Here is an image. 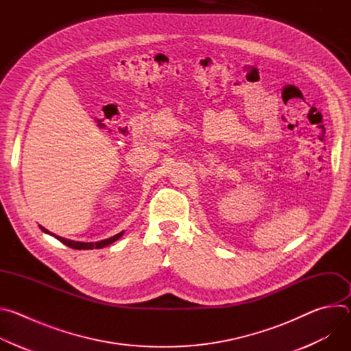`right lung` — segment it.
<instances>
[{
    "instance_id": "obj_1",
    "label": "right lung",
    "mask_w": 351,
    "mask_h": 351,
    "mask_svg": "<svg viewBox=\"0 0 351 351\" xmlns=\"http://www.w3.org/2000/svg\"><path fill=\"white\" fill-rule=\"evenodd\" d=\"M40 229H41L43 232H45V233H49V232H48L47 229H44L43 226H40ZM49 234H53V233H49ZM122 234H123V232H121V233H118V234H115V236H112V237H110V239H106V240H101V241H95V243L73 241V240H68V239H64V237H60V236H56V234H53V236H54L56 239H58L61 243H64L65 245L71 247V248H75V250H91V248H103V247H106V245L114 243L115 240H118Z\"/></svg>"
}]
</instances>
